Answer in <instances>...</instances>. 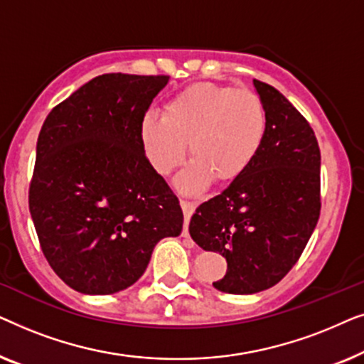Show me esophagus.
Listing matches in <instances>:
<instances>
[{"mask_svg": "<svg viewBox=\"0 0 364 364\" xmlns=\"http://www.w3.org/2000/svg\"><path fill=\"white\" fill-rule=\"evenodd\" d=\"M181 207L183 210V217H186V223H183V237H188V220H191L193 210H196V203L188 200H181Z\"/></svg>", "mask_w": 364, "mask_h": 364, "instance_id": "obj_1", "label": "esophagus"}]
</instances>
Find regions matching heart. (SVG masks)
Masks as SVG:
<instances>
[{
  "label": "heart",
  "instance_id": "1",
  "mask_svg": "<svg viewBox=\"0 0 364 364\" xmlns=\"http://www.w3.org/2000/svg\"><path fill=\"white\" fill-rule=\"evenodd\" d=\"M267 129L260 97L248 89L192 84L168 99L162 117L142 119L141 144L149 164L161 176L181 166L186 144L193 161L178 187L198 192L208 182H230L253 162Z\"/></svg>",
  "mask_w": 364,
  "mask_h": 364
}]
</instances>
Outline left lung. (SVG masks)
I'll return each instance as SVG.
<instances>
[{
    "instance_id": "1",
    "label": "left lung",
    "mask_w": 364,
    "mask_h": 364,
    "mask_svg": "<svg viewBox=\"0 0 364 364\" xmlns=\"http://www.w3.org/2000/svg\"><path fill=\"white\" fill-rule=\"evenodd\" d=\"M267 129L253 162L225 191L200 203L188 232L227 258L217 290L252 295L272 288L301 257L321 210V154L310 122L270 84L253 79Z\"/></svg>"
}]
</instances>
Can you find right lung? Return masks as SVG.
<instances>
[{
    "instance_id": "obj_1",
    "label": "right lung",
    "mask_w": 364,
    "mask_h": 364,
    "mask_svg": "<svg viewBox=\"0 0 364 364\" xmlns=\"http://www.w3.org/2000/svg\"><path fill=\"white\" fill-rule=\"evenodd\" d=\"M167 82L168 76L102 74L43 124L29 212L44 257L73 290H126L146 272L157 242L181 235L178 198L149 164L139 134Z\"/></svg>"
}]
</instances>
